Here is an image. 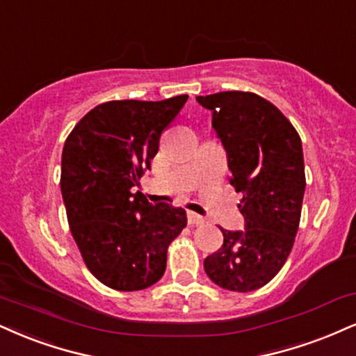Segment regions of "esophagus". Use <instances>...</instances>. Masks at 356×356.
Wrapping results in <instances>:
<instances>
[{
  "instance_id": "34e87169",
  "label": "esophagus",
  "mask_w": 356,
  "mask_h": 356,
  "mask_svg": "<svg viewBox=\"0 0 356 356\" xmlns=\"http://www.w3.org/2000/svg\"><path fill=\"white\" fill-rule=\"evenodd\" d=\"M187 220H189L191 225H199V224H204V217L199 216V213L195 212H187Z\"/></svg>"
}]
</instances>
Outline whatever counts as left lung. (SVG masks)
I'll list each match as a JSON object with an SVG mask.
<instances>
[{
    "instance_id": "left-lung-1",
    "label": "left lung",
    "mask_w": 356,
    "mask_h": 356,
    "mask_svg": "<svg viewBox=\"0 0 356 356\" xmlns=\"http://www.w3.org/2000/svg\"><path fill=\"white\" fill-rule=\"evenodd\" d=\"M212 113L227 154L230 184L242 192L243 230H225L224 243L204 260L213 284L232 292L260 289L284 267L300 224L305 194L302 140L272 102L254 92L197 96Z\"/></svg>"
}]
</instances>
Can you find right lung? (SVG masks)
<instances>
[{
    "label": "right lung",
    "mask_w": 356,
    "mask_h": 356,
    "mask_svg": "<svg viewBox=\"0 0 356 356\" xmlns=\"http://www.w3.org/2000/svg\"><path fill=\"white\" fill-rule=\"evenodd\" d=\"M187 97L104 102L64 143L61 194L71 234L92 275L114 290L134 292L159 282L167 247L187 225L182 207L132 194Z\"/></svg>",
    "instance_id": "right-lung-1"
}]
</instances>
